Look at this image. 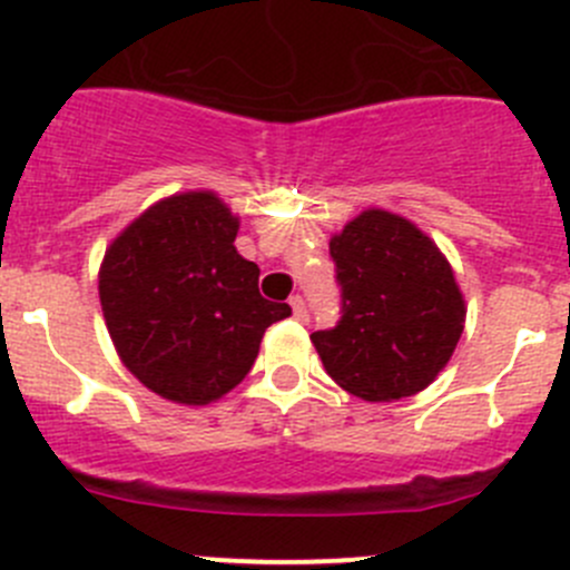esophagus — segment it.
Segmentation results:
<instances>
[{
  "instance_id": "obj_1",
  "label": "esophagus",
  "mask_w": 570,
  "mask_h": 570,
  "mask_svg": "<svg viewBox=\"0 0 570 570\" xmlns=\"http://www.w3.org/2000/svg\"><path fill=\"white\" fill-rule=\"evenodd\" d=\"M289 306H292V314H295L297 320H303V322L308 320V306H306V301H303V295H292Z\"/></svg>"
}]
</instances>
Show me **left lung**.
<instances>
[{"label":"left lung","mask_w":570,"mask_h":570,"mask_svg":"<svg viewBox=\"0 0 570 570\" xmlns=\"http://www.w3.org/2000/svg\"><path fill=\"white\" fill-rule=\"evenodd\" d=\"M338 322L314 331L325 372L364 400L422 392L463 333V295L450 262L413 223L370 209L331 239Z\"/></svg>","instance_id":"8db88e82"}]
</instances>
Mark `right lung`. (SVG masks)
I'll return each instance as SVG.
<instances>
[{"instance_id": "1", "label": "right lung", "mask_w": 570, "mask_h": 570, "mask_svg": "<svg viewBox=\"0 0 570 570\" xmlns=\"http://www.w3.org/2000/svg\"><path fill=\"white\" fill-rule=\"evenodd\" d=\"M237 217L212 193H184L137 217L99 275L107 331L126 370L165 400L206 405L250 372L264 331L289 317L258 292L234 248Z\"/></svg>"}]
</instances>
